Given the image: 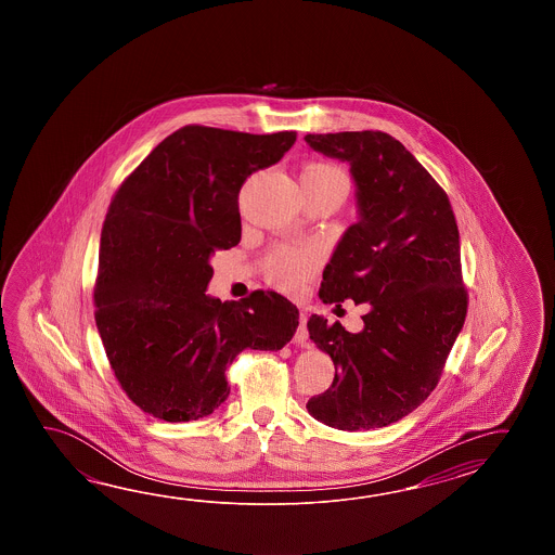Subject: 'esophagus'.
<instances>
[{"mask_svg":"<svg viewBox=\"0 0 555 555\" xmlns=\"http://www.w3.org/2000/svg\"><path fill=\"white\" fill-rule=\"evenodd\" d=\"M307 337H309V331H307V318L306 313L301 311V313H299V327L295 331V345H299V347H309Z\"/></svg>","mask_w":555,"mask_h":555,"instance_id":"obj_1","label":"esophagus"}]
</instances>
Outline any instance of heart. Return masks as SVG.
Here are the masks:
<instances>
[{"instance_id": "1", "label": "heart", "mask_w": 555, "mask_h": 555, "mask_svg": "<svg viewBox=\"0 0 555 555\" xmlns=\"http://www.w3.org/2000/svg\"><path fill=\"white\" fill-rule=\"evenodd\" d=\"M301 182L311 184H323V186H335L345 194L347 190V178L337 166L327 163L307 166L299 177ZM318 263L315 254L311 251H287L280 249L273 254L272 260L268 263V278L273 285H278L283 292H295L309 273L313 272Z\"/></svg>"}]
</instances>
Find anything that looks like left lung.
<instances>
[{"instance_id":"left-lung-1","label":"left lung","mask_w":555,"mask_h":555,"mask_svg":"<svg viewBox=\"0 0 555 555\" xmlns=\"http://www.w3.org/2000/svg\"><path fill=\"white\" fill-rule=\"evenodd\" d=\"M309 149L349 163L357 222L323 270V304H366L349 333L321 315L309 339L330 354L335 378L307 402L323 425L383 428L413 413L437 387L466 318L461 237L449 196L401 142L380 130L306 134Z\"/></svg>"}]
</instances>
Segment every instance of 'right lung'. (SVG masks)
I'll list each match as a JSON object with an SVG mask.
<instances>
[{"label": "right lung", "instance_id": "right-lung-1", "mask_svg": "<svg viewBox=\"0 0 555 555\" xmlns=\"http://www.w3.org/2000/svg\"><path fill=\"white\" fill-rule=\"evenodd\" d=\"M294 142V130L190 125L117 190L101 232L94 321L115 377L144 413L166 423L208 416L230 395L225 369L237 353L292 341L299 311L283 295L220 301L206 289L214 251L242 237V184Z\"/></svg>", "mask_w": 555, "mask_h": 555}]
</instances>
